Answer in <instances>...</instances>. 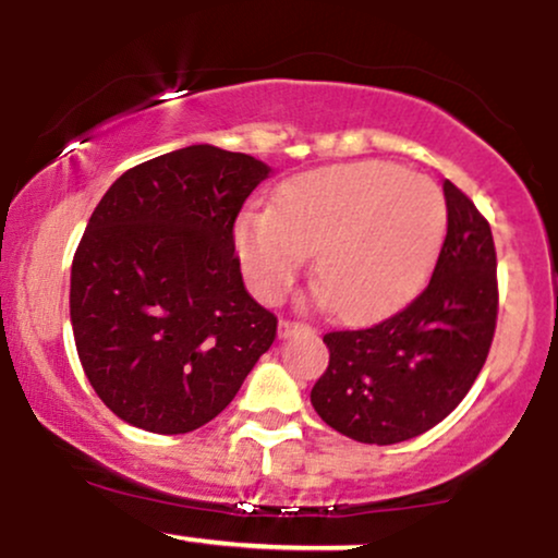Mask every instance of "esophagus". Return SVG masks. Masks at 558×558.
<instances>
[{
	"mask_svg": "<svg viewBox=\"0 0 558 558\" xmlns=\"http://www.w3.org/2000/svg\"><path fill=\"white\" fill-rule=\"evenodd\" d=\"M299 330H312V328H310V325H304V323H296V319H280V325H278L280 338L293 336V332H299Z\"/></svg>",
	"mask_w": 558,
	"mask_h": 558,
	"instance_id": "obj_1",
	"label": "esophagus"
}]
</instances>
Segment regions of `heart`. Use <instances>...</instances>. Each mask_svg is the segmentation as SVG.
I'll list each match as a JSON object with an SVG mask.
<instances>
[{
    "instance_id": "obj_1",
    "label": "heart",
    "mask_w": 558,
    "mask_h": 558,
    "mask_svg": "<svg viewBox=\"0 0 558 558\" xmlns=\"http://www.w3.org/2000/svg\"><path fill=\"white\" fill-rule=\"evenodd\" d=\"M446 233V198L430 178L388 162L310 170L278 189L270 209H246L235 248L265 299L291 286L306 254L338 315L369 317L430 270Z\"/></svg>"
}]
</instances>
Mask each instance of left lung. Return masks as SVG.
I'll return each instance as SVG.
<instances>
[{
	"label": "left lung",
	"instance_id": "8db88e82",
	"mask_svg": "<svg viewBox=\"0 0 558 558\" xmlns=\"http://www.w3.org/2000/svg\"><path fill=\"white\" fill-rule=\"evenodd\" d=\"M444 194L446 239L420 296L367 328L323 336L330 362L312 407L360 444L427 433L462 403L488 360L498 319L493 233L464 191L446 181Z\"/></svg>",
	"mask_w": 558,
	"mask_h": 558
}]
</instances>
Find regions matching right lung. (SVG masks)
I'll list each match as a JSON object with an SVG mask.
<instances>
[{"label":"right lung","mask_w":558,"mask_h":558,"mask_svg":"<svg viewBox=\"0 0 558 558\" xmlns=\"http://www.w3.org/2000/svg\"><path fill=\"white\" fill-rule=\"evenodd\" d=\"M270 175L194 144L125 170L96 204L70 272V323L88 383L128 425H207L270 349L278 317L248 296L233 226Z\"/></svg>","instance_id":"add662e5"}]
</instances>
